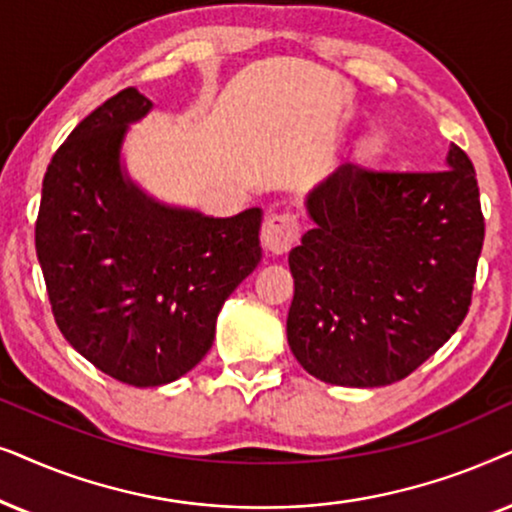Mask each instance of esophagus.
Wrapping results in <instances>:
<instances>
[{"label": "esophagus", "instance_id": "esophagus-1", "mask_svg": "<svg viewBox=\"0 0 512 512\" xmlns=\"http://www.w3.org/2000/svg\"><path fill=\"white\" fill-rule=\"evenodd\" d=\"M299 238V220L295 213L285 210V213H271L262 224V243L264 248L274 255L288 252Z\"/></svg>", "mask_w": 512, "mask_h": 512}]
</instances>
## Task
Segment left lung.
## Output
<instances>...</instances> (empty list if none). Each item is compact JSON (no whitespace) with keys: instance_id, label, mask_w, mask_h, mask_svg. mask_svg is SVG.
Returning a JSON list of instances; mask_svg holds the SVG:
<instances>
[{"instance_id":"8db88e82","label":"left lung","mask_w":512,"mask_h":512,"mask_svg":"<svg viewBox=\"0 0 512 512\" xmlns=\"http://www.w3.org/2000/svg\"><path fill=\"white\" fill-rule=\"evenodd\" d=\"M377 173L344 163L306 196L313 229L290 250L288 344L335 386L405 379L466 318L485 217L475 168Z\"/></svg>"}]
</instances>
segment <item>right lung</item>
Masks as SVG:
<instances>
[{"mask_svg": "<svg viewBox=\"0 0 512 512\" xmlns=\"http://www.w3.org/2000/svg\"><path fill=\"white\" fill-rule=\"evenodd\" d=\"M149 109L138 88H124L67 135L34 227L63 337L100 372L140 388L201 363L224 299L262 260L260 208L208 217L159 203L126 175L124 135Z\"/></svg>", "mask_w": 512, "mask_h": 512, "instance_id": "obj_1", "label": "right lung"}]
</instances>
